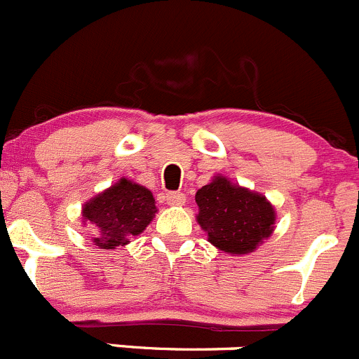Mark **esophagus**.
I'll use <instances>...</instances> for the list:
<instances>
[{
    "mask_svg": "<svg viewBox=\"0 0 359 359\" xmlns=\"http://www.w3.org/2000/svg\"><path fill=\"white\" fill-rule=\"evenodd\" d=\"M166 203L170 206H182L186 203V196L182 193H168L166 194Z\"/></svg>",
    "mask_w": 359,
    "mask_h": 359,
    "instance_id": "34e87169",
    "label": "esophagus"
}]
</instances>
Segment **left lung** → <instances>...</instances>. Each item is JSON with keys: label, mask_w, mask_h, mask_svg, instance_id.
Masks as SVG:
<instances>
[{"label": "left lung", "mask_w": 359, "mask_h": 359, "mask_svg": "<svg viewBox=\"0 0 359 359\" xmlns=\"http://www.w3.org/2000/svg\"><path fill=\"white\" fill-rule=\"evenodd\" d=\"M200 227L215 248L248 255L273 234L276 210L264 194L215 175L196 193Z\"/></svg>", "instance_id": "1"}]
</instances>
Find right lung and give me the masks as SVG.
Masks as SVG:
<instances>
[{
    "label": "right lung",
    "instance_id": "right-lung-1",
    "mask_svg": "<svg viewBox=\"0 0 359 359\" xmlns=\"http://www.w3.org/2000/svg\"><path fill=\"white\" fill-rule=\"evenodd\" d=\"M156 201L147 187L121 177L116 184L83 205L81 224H92L97 234L92 243L100 250H114L146 231L156 215Z\"/></svg>",
    "mask_w": 359,
    "mask_h": 359
}]
</instances>
